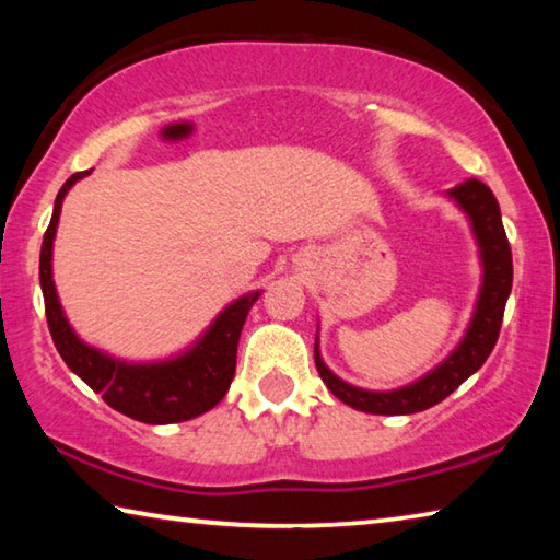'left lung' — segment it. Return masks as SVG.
Wrapping results in <instances>:
<instances>
[{
	"mask_svg": "<svg viewBox=\"0 0 560 560\" xmlns=\"http://www.w3.org/2000/svg\"><path fill=\"white\" fill-rule=\"evenodd\" d=\"M450 200L467 214L474 242L479 246L481 283L474 311L459 343L450 350V355L417 381L395 387V390H365L338 377L324 363L318 348V334L314 346V358L320 381L340 402L360 412L371 415H412L442 402L457 387L485 365L491 350L497 346L501 318H504L506 299L514 281V264H511V246L506 240L501 210L491 189L479 179H467L457 187L447 189Z\"/></svg>",
	"mask_w": 560,
	"mask_h": 560,
	"instance_id": "1",
	"label": "left lung"
}]
</instances>
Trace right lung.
<instances>
[{"label": "right lung", "mask_w": 560, "mask_h": 560, "mask_svg": "<svg viewBox=\"0 0 560 560\" xmlns=\"http://www.w3.org/2000/svg\"><path fill=\"white\" fill-rule=\"evenodd\" d=\"M86 175H91V170L71 175L59 189L49 230H46L42 244L39 281L54 346L63 363L91 390H96L113 410L128 415L132 420L145 424H173L205 415L230 390L244 320L261 296V289L226 303L200 338L170 358L126 360L86 343L73 330L54 283V240L59 230L63 197Z\"/></svg>", "instance_id": "add662e5"}]
</instances>
